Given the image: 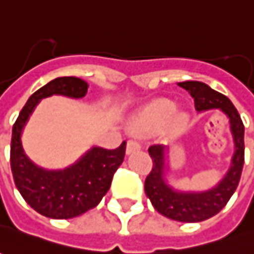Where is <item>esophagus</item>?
I'll return each instance as SVG.
<instances>
[{"mask_svg":"<svg viewBox=\"0 0 254 254\" xmlns=\"http://www.w3.org/2000/svg\"><path fill=\"white\" fill-rule=\"evenodd\" d=\"M140 149V144L136 140H127V154H132L134 151Z\"/></svg>","mask_w":254,"mask_h":254,"instance_id":"1","label":"esophagus"}]
</instances>
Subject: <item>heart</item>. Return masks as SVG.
I'll list each match as a JSON object with an SVG mask.
<instances>
[{
	"label": "heart",
	"mask_w": 254,
	"mask_h": 254,
	"mask_svg": "<svg viewBox=\"0 0 254 254\" xmlns=\"http://www.w3.org/2000/svg\"><path fill=\"white\" fill-rule=\"evenodd\" d=\"M177 111V105L171 100H160L153 105V114L161 118H170Z\"/></svg>",
	"instance_id": "obj_1"
}]
</instances>
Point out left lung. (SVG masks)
Masks as SVG:
<instances>
[{
  "mask_svg": "<svg viewBox=\"0 0 254 254\" xmlns=\"http://www.w3.org/2000/svg\"><path fill=\"white\" fill-rule=\"evenodd\" d=\"M179 87L189 91L194 98L196 111L220 110L228 117L231 133L234 137L235 151L231 160V167L225 177L217 185L204 192H179L168 185L164 174L167 170L165 151L160 144L149 147L153 160V168L144 182V192L157 211L164 217L181 222H200L220 213L228 203L238 188L245 163V127L234 104L227 96L213 90L203 82L188 80L178 83Z\"/></svg>",
  "mask_w": 254,
  "mask_h": 254,
  "instance_id": "left-lung-1",
  "label": "left lung"
}]
</instances>
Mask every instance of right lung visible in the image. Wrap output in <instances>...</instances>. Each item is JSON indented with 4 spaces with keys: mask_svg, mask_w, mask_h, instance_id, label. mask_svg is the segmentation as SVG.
<instances>
[{
    "mask_svg": "<svg viewBox=\"0 0 254 254\" xmlns=\"http://www.w3.org/2000/svg\"><path fill=\"white\" fill-rule=\"evenodd\" d=\"M87 87L89 84L79 77H57L33 93L12 127L11 170L15 185L26 203L48 218L68 220L94 208L108 192L125 157L127 141L114 150L94 146L64 170L41 168L26 156L22 130L40 100L53 94L82 98Z\"/></svg>",
    "mask_w": 254,
    "mask_h": 254,
    "instance_id": "1",
    "label": "right lung"
}]
</instances>
